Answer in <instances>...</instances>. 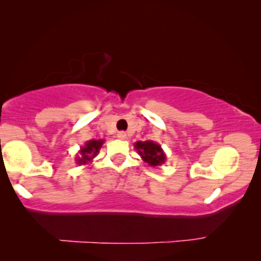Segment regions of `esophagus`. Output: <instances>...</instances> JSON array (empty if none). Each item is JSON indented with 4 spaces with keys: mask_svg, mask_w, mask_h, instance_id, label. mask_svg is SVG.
I'll return each mask as SVG.
<instances>
[{
    "mask_svg": "<svg viewBox=\"0 0 261 261\" xmlns=\"http://www.w3.org/2000/svg\"><path fill=\"white\" fill-rule=\"evenodd\" d=\"M116 137L120 139V140H124V139H127V134L126 132H119V133L116 134Z\"/></svg>",
    "mask_w": 261,
    "mask_h": 261,
    "instance_id": "esophagus-1",
    "label": "esophagus"
}]
</instances>
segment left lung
Listing matches in <instances>:
<instances>
[{"label":"left lung","instance_id":"left-lung-1","mask_svg":"<svg viewBox=\"0 0 261 261\" xmlns=\"http://www.w3.org/2000/svg\"><path fill=\"white\" fill-rule=\"evenodd\" d=\"M135 148L145 163L149 166H158L166 160L165 153L163 152L162 146L154 141H138L135 142Z\"/></svg>","mask_w":261,"mask_h":261}]
</instances>
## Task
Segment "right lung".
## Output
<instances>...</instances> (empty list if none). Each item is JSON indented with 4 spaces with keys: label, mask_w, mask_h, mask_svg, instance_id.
<instances>
[{
    "label": "right lung",
    "mask_w": 261,
    "mask_h": 261,
    "mask_svg": "<svg viewBox=\"0 0 261 261\" xmlns=\"http://www.w3.org/2000/svg\"><path fill=\"white\" fill-rule=\"evenodd\" d=\"M105 140H90L84 145V147L81 148V155L77 156V164L80 165H85L90 163L96 155L98 154L99 148L102 147Z\"/></svg>",
    "instance_id": "add662e5"
}]
</instances>
